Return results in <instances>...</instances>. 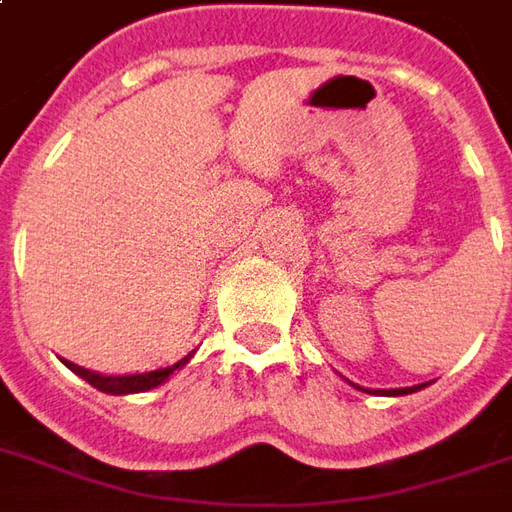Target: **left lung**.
Instances as JSON below:
<instances>
[{
	"instance_id": "8db88e82",
	"label": "left lung",
	"mask_w": 512,
	"mask_h": 512,
	"mask_svg": "<svg viewBox=\"0 0 512 512\" xmlns=\"http://www.w3.org/2000/svg\"><path fill=\"white\" fill-rule=\"evenodd\" d=\"M351 387H357V390H365V387H359V384L348 382ZM429 387V382L424 384H412V387H396V390H365V393H373V396H407V393H418V390H424Z\"/></svg>"
}]
</instances>
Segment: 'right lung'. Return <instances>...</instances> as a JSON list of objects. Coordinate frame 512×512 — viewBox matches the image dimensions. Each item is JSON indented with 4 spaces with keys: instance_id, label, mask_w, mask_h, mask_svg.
<instances>
[{
    "instance_id": "1",
    "label": "right lung",
    "mask_w": 512,
    "mask_h": 512,
    "mask_svg": "<svg viewBox=\"0 0 512 512\" xmlns=\"http://www.w3.org/2000/svg\"><path fill=\"white\" fill-rule=\"evenodd\" d=\"M195 351H189L186 357L178 359V362H172L167 368H155L147 370V373H125V376H105V373H97V370L80 368V365H74L69 359H63V365L72 370V373H77L80 379H86L91 387L102 390V393H111V396H130V393H144V390H153L158 384L167 382L172 373H178V370H183L189 365V359L195 357Z\"/></svg>"
}]
</instances>
